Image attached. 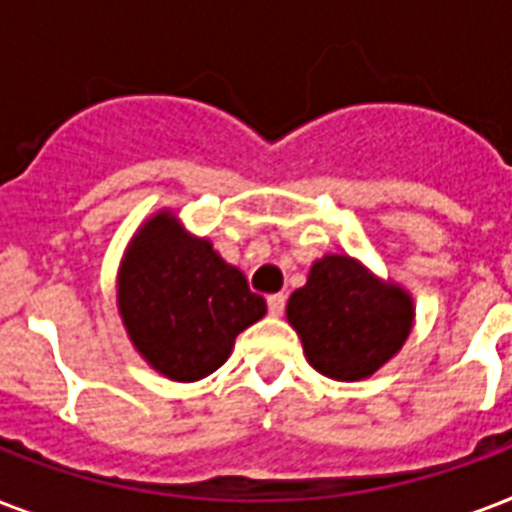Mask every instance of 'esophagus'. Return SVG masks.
Returning <instances> with one entry per match:
<instances>
[{"instance_id": "1", "label": "esophagus", "mask_w": 512, "mask_h": 512, "mask_svg": "<svg viewBox=\"0 0 512 512\" xmlns=\"http://www.w3.org/2000/svg\"><path fill=\"white\" fill-rule=\"evenodd\" d=\"M284 308H287V297L284 295L268 297V313H271V316H281V313H284Z\"/></svg>"}]
</instances>
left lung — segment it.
I'll return each mask as SVG.
<instances>
[{"label":"left lung","instance_id":"left-lung-1","mask_svg":"<svg viewBox=\"0 0 512 512\" xmlns=\"http://www.w3.org/2000/svg\"><path fill=\"white\" fill-rule=\"evenodd\" d=\"M412 300L380 284L356 260L327 255L292 292L289 324L313 369L332 380H364L396 353L412 329Z\"/></svg>","mask_w":512,"mask_h":512}]
</instances>
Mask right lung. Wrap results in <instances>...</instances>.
<instances>
[{
  "instance_id": "obj_1",
  "label": "right lung",
  "mask_w": 512,
  "mask_h": 512,
  "mask_svg": "<svg viewBox=\"0 0 512 512\" xmlns=\"http://www.w3.org/2000/svg\"><path fill=\"white\" fill-rule=\"evenodd\" d=\"M119 311L154 369L193 382L215 372L236 335L263 319L265 300L209 241L191 239L162 212L140 228L124 257Z\"/></svg>"
}]
</instances>
